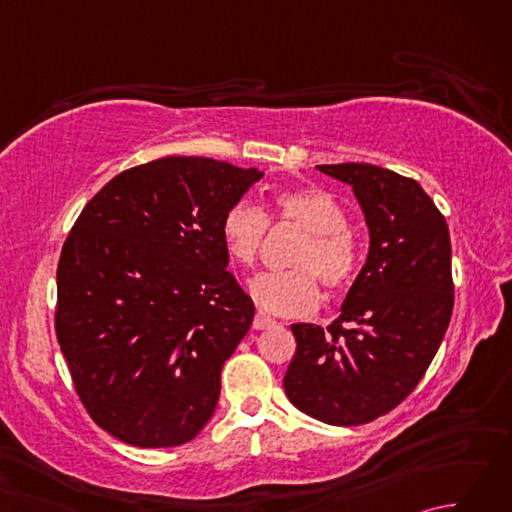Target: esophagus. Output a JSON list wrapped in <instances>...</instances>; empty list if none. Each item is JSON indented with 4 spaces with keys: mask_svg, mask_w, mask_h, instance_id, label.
<instances>
[{
    "mask_svg": "<svg viewBox=\"0 0 512 512\" xmlns=\"http://www.w3.org/2000/svg\"><path fill=\"white\" fill-rule=\"evenodd\" d=\"M270 325H275L273 319L266 317V314H262V312L255 314V319H253V328L255 330H266V328H270Z\"/></svg>",
    "mask_w": 512,
    "mask_h": 512,
    "instance_id": "34e87169",
    "label": "esophagus"
}]
</instances>
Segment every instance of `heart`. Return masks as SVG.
I'll use <instances>...</instances> for the list:
<instances>
[{"mask_svg":"<svg viewBox=\"0 0 512 512\" xmlns=\"http://www.w3.org/2000/svg\"><path fill=\"white\" fill-rule=\"evenodd\" d=\"M273 215L279 224L301 228V242L290 259L295 270L262 273L248 284L250 297L262 310L277 317H297L319 306L321 284L341 292L358 270V248L347 233V215L330 193L321 189H288L275 195ZM266 215L257 206L237 202L222 217V242L228 257L239 266H253L264 248Z\"/></svg>","mask_w":512,"mask_h":512,"instance_id":"b5f03b06","label":"heart"}]
</instances>
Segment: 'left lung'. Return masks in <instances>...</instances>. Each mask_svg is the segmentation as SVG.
<instances>
[{"label":"left lung","instance_id":"left-lung-1","mask_svg":"<svg viewBox=\"0 0 512 512\" xmlns=\"http://www.w3.org/2000/svg\"><path fill=\"white\" fill-rule=\"evenodd\" d=\"M317 169L352 187L369 250L328 330L292 325L284 389L308 416L354 427L398 407L436 356L453 312L451 237L416 180L365 162Z\"/></svg>","mask_w":512,"mask_h":512}]
</instances>
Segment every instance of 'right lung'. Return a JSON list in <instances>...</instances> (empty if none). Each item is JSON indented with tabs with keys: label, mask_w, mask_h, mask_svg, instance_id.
Listing matches in <instances>:
<instances>
[{
	"label": "right lung",
	"mask_w": 512,
	"mask_h": 512,
	"mask_svg": "<svg viewBox=\"0 0 512 512\" xmlns=\"http://www.w3.org/2000/svg\"><path fill=\"white\" fill-rule=\"evenodd\" d=\"M259 169L169 156L85 204L57 268V339L92 420L132 447H180L211 420L255 317L228 273L222 217Z\"/></svg>",
	"instance_id": "right-lung-1"
}]
</instances>
